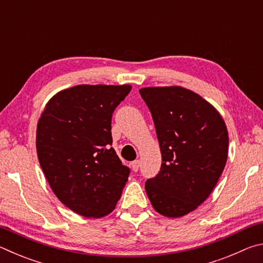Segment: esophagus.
Listing matches in <instances>:
<instances>
[{
  "mask_svg": "<svg viewBox=\"0 0 263 263\" xmlns=\"http://www.w3.org/2000/svg\"><path fill=\"white\" fill-rule=\"evenodd\" d=\"M140 167V161L139 160H135V161L132 162V169L133 172H138V169Z\"/></svg>",
  "mask_w": 263,
  "mask_h": 263,
  "instance_id": "1",
  "label": "esophagus"
}]
</instances>
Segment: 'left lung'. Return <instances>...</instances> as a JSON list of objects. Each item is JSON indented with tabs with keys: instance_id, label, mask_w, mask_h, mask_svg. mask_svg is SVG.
Returning <instances> with one entry per match:
<instances>
[{
	"instance_id": "obj_1",
	"label": "left lung",
	"mask_w": 263,
	"mask_h": 263,
	"mask_svg": "<svg viewBox=\"0 0 263 263\" xmlns=\"http://www.w3.org/2000/svg\"><path fill=\"white\" fill-rule=\"evenodd\" d=\"M161 151L159 174L146 181L154 210L179 218L210 196L228 161L229 133L215 106L180 87L141 88Z\"/></svg>"
}]
</instances>
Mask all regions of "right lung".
Segmentation results:
<instances>
[{
	"instance_id": "obj_1",
	"label": "right lung",
	"mask_w": 263,
	"mask_h": 263,
	"mask_svg": "<svg viewBox=\"0 0 263 263\" xmlns=\"http://www.w3.org/2000/svg\"><path fill=\"white\" fill-rule=\"evenodd\" d=\"M130 84H79L45 105L37 124L38 160L51 189L70 210L87 218L114 211L130 169L111 147V118Z\"/></svg>"
}]
</instances>
